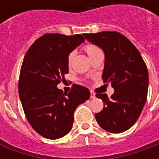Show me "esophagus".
Returning <instances> with one entry per match:
<instances>
[{
	"label": "esophagus",
	"mask_w": 159,
	"mask_h": 159,
	"mask_svg": "<svg viewBox=\"0 0 159 159\" xmlns=\"http://www.w3.org/2000/svg\"><path fill=\"white\" fill-rule=\"evenodd\" d=\"M96 97V94L94 93L93 91H91V99H94Z\"/></svg>",
	"instance_id": "1"
}]
</instances>
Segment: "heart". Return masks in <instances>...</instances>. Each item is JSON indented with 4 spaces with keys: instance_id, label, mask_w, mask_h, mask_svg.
<instances>
[{
    "instance_id": "1",
    "label": "heart",
    "mask_w": 159,
    "mask_h": 159,
    "mask_svg": "<svg viewBox=\"0 0 159 159\" xmlns=\"http://www.w3.org/2000/svg\"><path fill=\"white\" fill-rule=\"evenodd\" d=\"M84 49L88 54V56L90 57V58H91V57H92L95 53L97 52L98 51H101V50L99 49V47H97V46H95L93 44H87V45H85V46H84ZM73 57H74V52L69 53V55H68V64L71 63L72 60H73Z\"/></svg>"
}]
</instances>
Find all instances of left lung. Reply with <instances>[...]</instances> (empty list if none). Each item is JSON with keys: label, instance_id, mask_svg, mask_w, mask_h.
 I'll list each match as a JSON object with an SVG mask.
<instances>
[{"label": "left lung", "instance_id": "1", "mask_svg": "<svg viewBox=\"0 0 159 159\" xmlns=\"http://www.w3.org/2000/svg\"><path fill=\"white\" fill-rule=\"evenodd\" d=\"M84 38L105 53L104 83L114 89L111 97L96 94L104 102L95 114L98 125L111 133L129 129L138 119L148 97V71L141 53L124 34L115 31L84 34Z\"/></svg>", "mask_w": 159, "mask_h": 159}]
</instances>
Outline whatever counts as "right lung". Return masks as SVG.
I'll return each instance as SVG.
<instances>
[{
    "label": "right lung",
    "mask_w": 159,
    "mask_h": 159,
    "mask_svg": "<svg viewBox=\"0 0 159 159\" xmlns=\"http://www.w3.org/2000/svg\"><path fill=\"white\" fill-rule=\"evenodd\" d=\"M84 41L81 34H46L37 39L24 56L18 92L25 116L43 137L56 140L71 130L74 113L90 98L89 89L73 84L68 93L57 85L68 73V57Z\"/></svg>",
    "instance_id": "add662e5"
}]
</instances>
